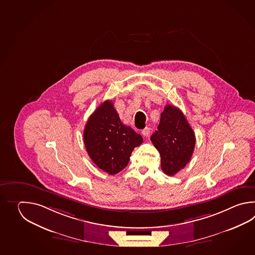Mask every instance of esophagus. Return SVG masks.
<instances>
[{"mask_svg":"<svg viewBox=\"0 0 255 255\" xmlns=\"http://www.w3.org/2000/svg\"><path fill=\"white\" fill-rule=\"evenodd\" d=\"M150 128H145L144 129L141 131V134L144 135V136H148V135H150Z\"/></svg>","mask_w":255,"mask_h":255,"instance_id":"1","label":"esophagus"}]
</instances>
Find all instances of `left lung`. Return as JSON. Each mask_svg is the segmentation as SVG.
Segmentation results:
<instances>
[{
	"mask_svg": "<svg viewBox=\"0 0 255 255\" xmlns=\"http://www.w3.org/2000/svg\"><path fill=\"white\" fill-rule=\"evenodd\" d=\"M161 157V169L174 176L190 161L195 147V134L183 113L178 108L167 105L160 122L150 136Z\"/></svg>",
	"mask_w": 255,
	"mask_h": 255,
	"instance_id": "1",
	"label": "left lung"
}]
</instances>
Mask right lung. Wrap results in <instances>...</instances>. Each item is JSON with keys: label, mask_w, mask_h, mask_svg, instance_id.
<instances>
[{"label": "right lung", "mask_w": 255, "mask_h": 255, "mask_svg": "<svg viewBox=\"0 0 255 255\" xmlns=\"http://www.w3.org/2000/svg\"><path fill=\"white\" fill-rule=\"evenodd\" d=\"M84 142L93 162L107 173L115 175L127 167L133 149L143 138L122 123L112 101L107 100L87 120Z\"/></svg>", "instance_id": "right-lung-1"}]
</instances>
